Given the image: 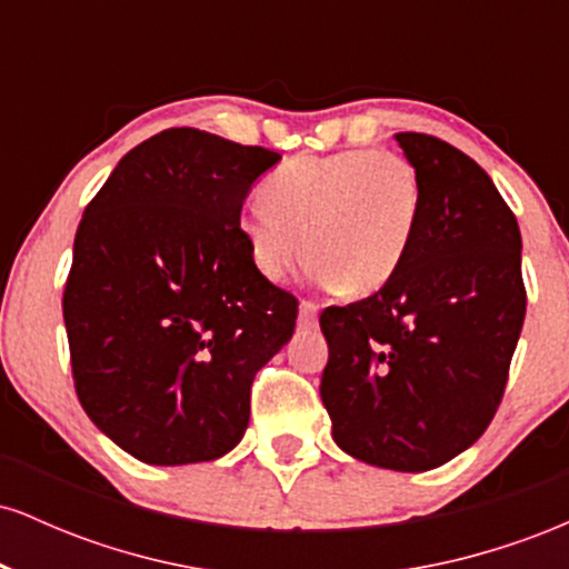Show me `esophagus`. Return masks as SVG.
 <instances>
[{
    "instance_id": "obj_1",
    "label": "esophagus",
    "mask_w": 569,
    "mask_h": 569,
    "mask_svg": "<svg viewBox=\"0 0 569 569\" xmlns=\"http://www.w3.org/2000/svg\"><path fill=\"white\" fill-rule=\"evenodd\" d=\"M318 323V305L302 302L299 305V329H312Z\"/></svg>"
}]
</instances>
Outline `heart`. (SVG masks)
Returning <instances> with one entry per match:
<instances>
[{
  "label": "heart",
  "instance_id": "obj_1",
  "mask_svg": "<svg viewBox=\"0 0 569 569\" xmlns=\"http://www.w3.org/2000/svg\"><path fill=\"white\" fill-rule=\"evenodd\" d=\"M240 217L253 264L283 280L310 257L318 283L350 297L385 289L407 264L422 219V181L403 154L348 149L278 166Z\"/></svg>",
  "mask_w": 569,
  "mask_h": 569
}]
</instances>
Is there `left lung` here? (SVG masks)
I'll return each instance as SVG.
<instances>
[{"label":"left lung","instance_id":"obj_1","mask_svg":"<svg viewBox=\"0 0 569 569\" xmlns=\"http://www.w3.org/2000/svg\"><path fill=\"white\" fill-rule=\"evenodd\" d=\"M396 141L422 181L420 230L385 289L323 310L321 398L339 449L417 473L492 422L527 291L519 224L485 168L436 136Z\"/></svg>","mask_w":569,"mask_h":569}]
</instances>
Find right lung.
I'll return each instance as SVG.
<instances>
[{
  "label": "right lung",
  "mask_w": 569,
  "mask_h": 569,
  "mask_svg": "<svg viewBox=\"0 0 569 569\" xmlns=\"http://www.w3.org/2000/svg\"><path fill=\"white\" fill-rule=\"evenodd\" d=\"M280 160L198 128L152 136L84 208L63 289L77 398L149 466L217 460L243 439L257 371L299 302L253 264L240 211Z\"/></svg>",
  "instance_id": "add662e5"
}]
</instances>
